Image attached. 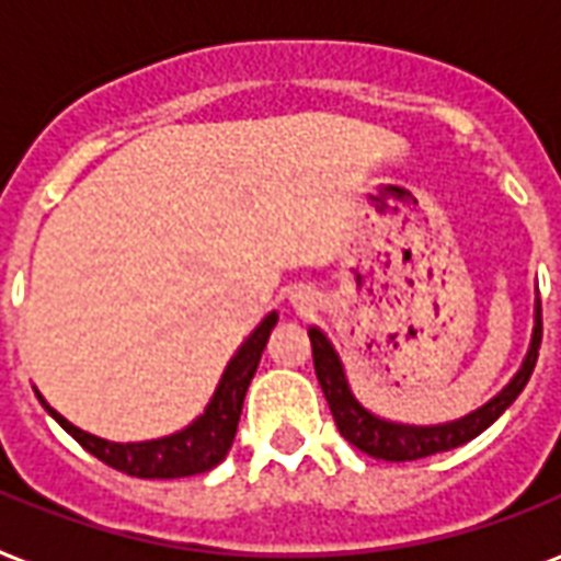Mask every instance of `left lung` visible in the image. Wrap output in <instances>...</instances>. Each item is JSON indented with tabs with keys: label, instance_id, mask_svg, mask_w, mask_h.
<instances>
[{
	"label": "left lung",
	"instance_id": "left-lung-1",
	"mask_svg": "<svg viewBox=\"0 0 561 561\" xmlns=\"http://www.w3.org/2000/svg\"><path fill=\"white\" fill-rule=\"evenodd\" d=\"M312 339V359H314V375L323 389V398L333 410L335 425L351 446H356L365 455L380 460H419L437 455V451L458 449L463 443H470L472 437H479L481 431L491 428L493 422L505 413V408L512 404L514 398L524 392V386L533 377V368L538 363V347H541V300H535V327H533V342L526 351V359L520 365V371L514 375V380L500 396L491 398L484 408H479L470 416L458 419V422H446V425H428V428H419V425H398V422H386V419L371 416L368 410L359 404L347 386L344 368L339 363V354L333 351V344L327 342V335L321 330H309Z\"/></svg>",
	"mask_w": 561,
	"mask_h": 561
}]
</instances>
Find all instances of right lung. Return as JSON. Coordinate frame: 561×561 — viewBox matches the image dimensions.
<instances>
[{
	"label": "right lung",
	"instance_id": "1",
	"mask_svg": "<svg viewBox=\"0 0 561 561\" xmlns=\"http://www.w3.org/2000/svg\"><path fill=\"white\" fill-rule=\"evenodd\" d=\"M276 327V312L267 314L255 333L249 335L243 347H240L234 359L228 363L226 375L219 380L217 392L210 398V404L202 416L190 425V428L178 431L172 437L151 439V443H110V439L85 434L77 425H70L68 419L49 408L41 398V404L61 428L68 431L70 437L80 443L82 449L91 451L94 458L103 460L106 467L136 479H181V476H198L217 467L219 460L226 458L234 434H238L240 410H243V398L252 383V375L261 363L264 344L270 339V330Z\"/></svg>",
	"mask_w": 561,
	"mask_h": 561
}]
</instances>
